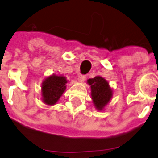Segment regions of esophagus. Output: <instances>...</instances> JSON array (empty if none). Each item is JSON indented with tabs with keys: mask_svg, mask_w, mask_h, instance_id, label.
Segmentation results:
<instances>
[{
	"mask_svg": "<svg viewBox=\"0 0 158 158\" xmlns=\"http://www.w3.org/2000/svg\"><path fill=\"white\" fill-rule=\"evenodd\" d=\"M79 79H80V81L81 82L85 81V79H86V75H84V74H81V75L79 76Z\"/></svg>",
	"mask_w": 158,
	"mask_h": 158,
	"instance_id": "obj_1",
	"label": "esophagus"
}]
</instances>
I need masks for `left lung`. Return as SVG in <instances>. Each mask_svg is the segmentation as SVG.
Returning <instances> with one entry per match:
<instances>
[{"label":"left lung","mask_w":158,"mask_h":158,"mask_svg":"<svg viewBox=\"0 0 158 158\" xmlns=\"http://www.w3.org/2000/svg\"><path fill=\"white\" fill-rule=\"evenodd\" d=\"M88 84L91 87V95L95 107L102 110L112 97V89L108 86V82L102 77L97 76L89 79Z\"/></svg>","instance_id":"left-lung-1"}]
</instances>
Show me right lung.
Listing matches in <instances>:
<instances>
[{"instance_id": "obj_1", "label": "right lung", "mask_w": 158, "mask_h": 158, "mask_svg": "<svg viewBox=\"0 0 158 158\" xmlns=\"http://www.w3.org/2000/svg\"><path fill=\"white\" fill-rule=\"evenodd\" d=\"M66 83L65 77L56 75L48 77L42 85V96L44 103L49 105L55 104L64 92Z\"/></svg>"}]
</instances>
